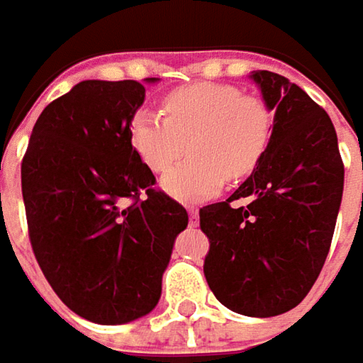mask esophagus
<instances>
[{"label":"esophagus","instance_id":"34e87169","mask_svg":"<svg viewBox=\"0 0 363 363\" xmlns=\"http://www.w3.org/2000/svg\"><path fill=\"white\" fill-rule=\"evenodd\" d=\"M189 225L197 228L199 225V211L195 207H189Z\"/></svg>","mask_w":363,"mask_h":363}]
</instances>
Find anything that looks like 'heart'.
<instances>
[{
    "label": "heart",
    "instance_id": "b5f03b06",
    "mask_svg": "<svg viewBox=\"0 0 363 363\" xmlns=\"http://www.w3.org/2000/svg\"><path fill=\"white\" fill-rule=\"evenodd\" d=\"M164 114L139 108L129 141L141 162L162 172L189 150V160L162 177L164 193L179 201H205L228 179H242L261 162L271 138V113L255 96L228 84L197 82L164 98Z\"/></svg>",
    "mask_w": 363,
    "mask_h": 363
}]
</instances>
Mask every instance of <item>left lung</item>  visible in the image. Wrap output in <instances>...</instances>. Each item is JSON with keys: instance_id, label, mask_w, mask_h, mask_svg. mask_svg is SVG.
Masks as SVG:
<instances>
[{"instance_id": "obj_1", "label": "left lung", "mask_w": 363, "mask_h": 363, "mask_svg": "<svg viewBox=\"0 0 363 363\" xmlns=\"http://www.w3.org/2000/svg\"><path fill=\"white\" fill-rule=\"evenodd\" d=\"M273 113L261 162L230 199L199 211L209 238L205 279L225 308L277 316L296 308L329 255L343 197V162L329 115L273 72L248 75ZM236 199H248L232 208Z\"/></svg>"}]
</instances>
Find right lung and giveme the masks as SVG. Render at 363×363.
I'll use <instances>...</instances> for the list:
<instances>
[{
	"label": "right lung",
	"mask_w": 363,
	"mask_h": 363,
	"mask_svg": "<svg viewBox=\"0 0 363 363\" xmlns=\"http://www.w3.org/2000/svg\"><path fill=\"white\" fill-rule=\"evenodd\" d=\"M143 84H75L40 113L22 160L34 257L61 302L96 325H125L156 308L189 224L182 205L152 189L156 179L129 141Z\"/></svg>",
	"instance_id": "1"
}]
</instances>
